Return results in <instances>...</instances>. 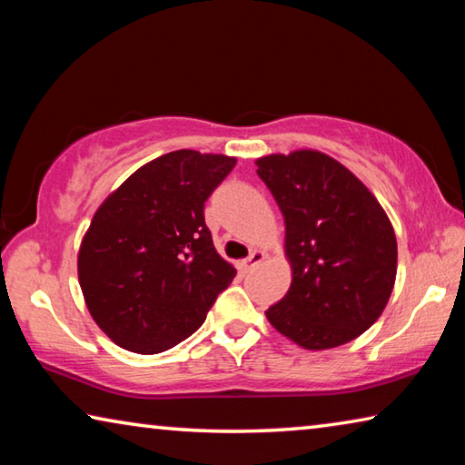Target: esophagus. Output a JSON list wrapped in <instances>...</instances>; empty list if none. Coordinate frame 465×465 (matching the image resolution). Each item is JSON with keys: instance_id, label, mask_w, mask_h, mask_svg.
I'll return each mask as SVG.
<instances>
[{"instance_id": "obj_1", "label": "esophagus", "mask_w": 465, "mask_h": 465, "mask_svg": "<svg viewBox=\"0 0 465 465\" xmlns=\"http://www.w3.org/2000/svg\"><path fill=\"white\" fill-rule=\"evenodd\" d=\"M264 258H266V254H264L262 250H252L248 258H243V261H240V264H238L240 271H242V272L252 271V269H254V266L261 264V262L264 261Z\"/></svg>"}]
</instances>
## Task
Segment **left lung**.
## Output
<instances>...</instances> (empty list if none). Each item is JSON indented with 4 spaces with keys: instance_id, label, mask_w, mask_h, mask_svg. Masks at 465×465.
I'll use <instances>...</instances> for the list:
<instances>
[{
    "instance_id": "left-lung-1",
    "label": "left lung",
    "mask_w": 465,
    "mask_h": 465,
    "mask_svg": "<svg viewBox=\"0 0 465 465\" xmlns=\"http://www.w3.org/2000/svg\"><path fill=\"white\" fill-rule=\"evenodd\" d=\"M285 217L291 287L266 320L289 341L324 351L355 341L390 302L398 243L373 193L316 149L256 160Z\"/></svg>"
}]
</instances>
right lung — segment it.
Here are the masks:
<instances>
[{"label": "right lung", "instance_id": "obj_1", "mask_svg": "<svg viewBox=\"0 0 465 465\" xmlns=\"http://www.w3.org/2000/svg\"><path fill=\"white\" fill-rule=\"evenodd\" d=\"M235 157L178 149L147 162L92 217L77 279L90 316L110 341L157 355L199 328L233 281L204 225V201Z\"/></svg>", "mask_w": 465, "mask_h": 465}]
</instances>
